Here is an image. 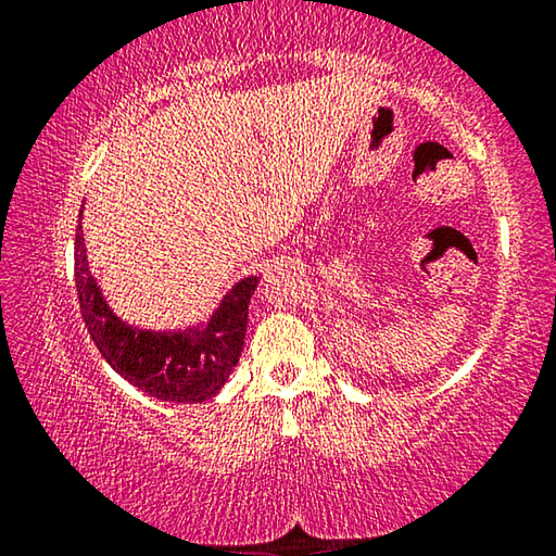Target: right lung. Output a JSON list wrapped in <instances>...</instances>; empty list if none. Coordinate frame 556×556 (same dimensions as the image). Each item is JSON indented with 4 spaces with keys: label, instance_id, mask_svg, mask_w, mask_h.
<instances>
[{
    "label": "right lung",
    "instance_id": "add662e5",
    "mask_svg": "<svg viewBox=\"0 0 556 556\" xmlns=\"http://www.w3.org/2000/svg\"><path fill=\"white\" fill-rule=\"evenodd\" d=\"M260 277H244L223 296L208 324L186 331H147L112 312L90 275L83 228L75 232V289L80 314L110 368L164 402H203L230 378L240 361L248 306Z\"/></svg>",
    "mask_w": 556,
    "mask_h": 556
}]
</instances>
